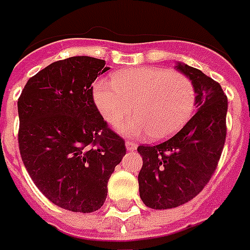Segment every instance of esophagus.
Wrapping results in <instances>:
<instances>
[{
  "instance_id": "obj_1",
  "label": "esophagus",
  "mask_w": 250,
  "mask_h": 250,
  "mask_svg": "<svg viewBox=\"0 0 250 250\" xmlns=\"http://www.w3.org/2000/svg\"><path fill=\"white\" fill-rule=\"evenodd\" d=\"M125 148H127V150H136L138 146L132 142H125Z\"/></svg>"
}]
</instances>
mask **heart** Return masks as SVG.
Listing matches in <instances>:
<instances>
[{
  "label": "heart",
  "mask_w": 250,
  "mask_h": 250,
  "mask_svg": "<svg viewBox=\"0 0 250 250\" xmlns=\"http://www.w3.org/2000/svg\"><path fill=\"white\" fill-rule=\"evenodd\" d=\"M94 101L102 117L112 125L131 112L136 114L119 125L125 136L170 138L191 118L195 89L185 74L161 66H139L122 70L112 81L94 85Z\"/></svg>",
  "instance_id": "obj_1"
}]
</instances>
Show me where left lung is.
<instances>
[{"mask_svg":"<svg viewBox=\"0 0 250 250\" xmlns=\"http://www.w3.org/2000/svg\"><path fill=\"white\" fill-rule=\"evenodd\" d=\"M176 69L193 83L197 112L169 140L138 148L143 157L139 193L153 209L178 207L197 197L214 174L226 142L228 101L222 86L184 62Z\"/></svg>","mask_w":250,"mask_h":250,"instance_id":"left-lung-1","label":"left lung"}]
</instances>
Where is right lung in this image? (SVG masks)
Masks as SVG:
<instances>
[{
	"instance_id": "obj_1",
	"label": "right lung",
	"mask_w": 250,
	"mask_h": 250,
	"mask_svg": "<svg viewBox=\"0 0 250 250\" xmlns=\"http://www.w3.org/2000/svg\"><path fill=\"white\" fill-rule=\"evenodd\" d=\"M104 60L73 56L28 80L18 100L21 157L45 198L73 212H94L108 178L125 155L123 139L107 128L93 100Z\"/></svg>"
}]
</instances>
